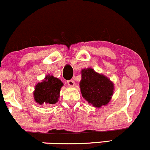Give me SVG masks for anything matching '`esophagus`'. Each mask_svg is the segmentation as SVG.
<instances>
[{
	"mask_svg": "<svg viewBox=\"0 0 150 150\" xmlns=\"http://www.w3.org/2000/svg\"><path fill=\"white\" fill-rule=\"evenodd\" d=\"M67 83H68V85H69L70 87H73V86L75 85V82H74L73 80H68V82H67Z\"/></svg>",
	"mask_w": 150,
	"mask_h": 150,
	"instance_id": "1",
	"label": "esophagus"
}]
</instances>
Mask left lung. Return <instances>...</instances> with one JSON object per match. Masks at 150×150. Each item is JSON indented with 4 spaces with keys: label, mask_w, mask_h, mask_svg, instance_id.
<instances>
[{
    "label": "left lung",
    "mask_w": 150,
    "mask_h": 150,
    "mask_svg": "<svg viewBox=\"0 0 150 150\" xmlns=\"http://www.w3.org/2000/svg\"><path fill=\"white\" fill-rule=\"evenodd\" d=\"M81 73L80 87L84 99L97 108L107 104L114 89L113 83L110 79L90 68L82 70Z\"/></svg>",
    "instance_id": "1"
}]
</instances>
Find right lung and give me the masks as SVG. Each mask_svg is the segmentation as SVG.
Returning <instances> with one entry per match:
<instances>
[{"mask_svg": "<svg viewBox=\"0 0 150 150\" xmlns=\"http://www.w3.org/2000/svg\"><path fill=\"white\" fill-rule=\"evenodd\" d=\"M63 83L53 75H46L42 82L35 86L34 99L36 103L42 105L54 104L60 97V91Z\"/></svg>", "mask_w": 150, "mask_h": 150, "instance_id": "right-lung-1", "label": "right lung"}]
</instances>
